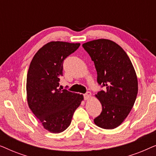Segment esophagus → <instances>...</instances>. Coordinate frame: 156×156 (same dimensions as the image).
I'll return each mask as SVG.
<instances>
[{
  "mask_svg": "<svg viewBox=\"0 0 156 156\" xmlns=\"http://www.w3.org/2000/svg\"><path fill=\"white\" fill-rule=\"evenodd\" d=\"M91 94L90 91H87L86 94H84V99L85 100H88L89 98L91 97Z\"/></svg>",
  "mask_w": 156,
  "mask_h": 156,
  "instance_id": "esophagus-1",
  "label": "esophagus"
}]
</instances>
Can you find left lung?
<instances>
[{
    "label": "left lung",
    "instance_id": "left-lung-1",
    "mask_svg": "<svg viewBox=\"0 0 156 156\" xmlns=\"http://www.w3.org/2000/svg\"><path fill=\"white\" fill-rule=\"evenodd\" d=\"M82 47L94 63L98 84L104 87L95 95L102 112L94 121L102 129H114L124 121L135 103L138 94L135 69L125 51L112 40H95Z\"/></svg>",
    "mask_w": 156,
    "mask_h": 156
}]
</instances>
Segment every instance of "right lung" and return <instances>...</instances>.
Here are the masks:
<instances>
[{"label": "right lung", "mask_w": 156, "mask_h": 156, "mask_svg": "<svg viewBox=\"0 0 156 156\" xmlns=\"http://www.w3.org/2000/svg\"><path fill=\"white\" fill-rule=\"evenodd\" d=\"M80 43L50 42L32 59L27 74V99L30 108L44 129L51 133L67 129L74 112L84 99L82 94L59 87L63 62Z\"/></svg>", "instance_id": "obj_1"}]
</instances>
